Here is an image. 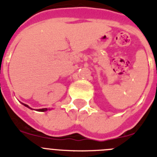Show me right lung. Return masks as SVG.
Wrapping results in <instances>:
<instances>
[{
	"label": "right lung",
	"instance_id": "right-lung-1",
	"mask_svg": "<svg viewBox=\"0 0 157 157\" xmlns=\"http://www.w3.org/2000/svg\"><path fill=\"white\" fill-rule=\"evenodd\" d=\"M23 105H25V106H26V107H28V108H30V109H31V108H30V106H28L27 105H25V104H23ZM37 110H38V111L44 112V111H47V110H48V109H47V108H43V109H37Z\"/></svg>",
	"mask_w": 157,
	"mask_h": 157
}]
</instances>
